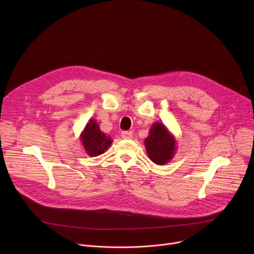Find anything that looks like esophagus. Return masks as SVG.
<instances>
[{
	"label": "esophagus",
	"instance_id": "34e87169",
	"mask_svg": "<svg viewBox=\"0 0 254 254\" xmlns=\"http://www.w3.org/2000/svg\"><path fill=\"white\" fill-rule=\"evenodd\" d=\"M122 137L125 139H129L132 137V133L130 131H123L122 132Z\"/></svg>",
	"mask_w": 254,
	"mask_h": 254
}]
</instances>
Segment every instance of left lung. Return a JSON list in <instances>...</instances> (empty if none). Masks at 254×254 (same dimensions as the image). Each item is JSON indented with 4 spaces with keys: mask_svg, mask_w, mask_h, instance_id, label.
Instances as JSON below:
<instances>
[{
    "mask_svg": "<svg viewBox=\"0 0 254 254\" xmlns=\"http://www.w3.org/2000/svg\"><path fill=\"white\" fill-rule=\"evenodd\" d=\"M150 160L156 165H166L175 156L177 151V140L168 127L162 123L152 125L149 135L144 138Z\"/></svg>",
    "mask_w": 254,
    "mask_h": 254,
    "instance_id": "1",
    "label": "left lung"
}]
</instances>
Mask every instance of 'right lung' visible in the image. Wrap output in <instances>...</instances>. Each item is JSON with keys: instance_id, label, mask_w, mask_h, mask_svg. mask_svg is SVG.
<instances>
[{"instance_id": "right-lung-1", "label": "right lung", "mask_w": 254, "mask_h": 254, "mask_svg": "<svg viewBox=\"0 0 254 254\" xmlns=\"http://www.w3.org/2000/svg\"><path fill=\"white\" fill-rule=\"evenodd\" d=\"M85 153L89 157H97L103 154L113 143L111 135L102 132L94 119L89 120L79 136Z\"/></svg>"}]
</instances>
